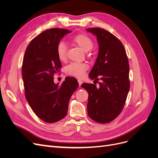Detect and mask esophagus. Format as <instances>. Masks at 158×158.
<instances>
[{
	"mask_svg": "<svg viewBox=\"0 0 158 158\" xmlns=\"http://www.w3.org/2000/svg\"><path fill=\"white\" fill-rule=\"evenodd\" d=\"M78 84H79V86H81V85H82V84L83 83L82 80L79 79V80H78Z\"/></svg>",
	"mask_w": 158,
	"mask_h": 158,
	"instance_id": "esophagus-1",
	"label": "esophagus"
}]
</instances>
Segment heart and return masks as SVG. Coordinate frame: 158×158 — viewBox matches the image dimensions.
<instances>
[{
  "label": "heart",
  "instance_id": "obj_1",
  "mask_svg": "<svg viewBox=\"0 0 158 158\" xmlns=\"http://www.w3.org/2000/svg\"><path fill=\"white\" fill-rule=\"evenodd\" d=\"M72 41L81 49L88 52L94 47V41L91 38L85 34H78L75 35ZM56 55L60 60L64 61L67 56V47L64 42H59L56 47ZM88 69L86 63H71L65 67V73L69 75L76 78H82L85 75V71Z\"/></svg>",
  "mask_w": 158,
  "mask_h": 158
}]
</instances>
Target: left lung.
<instances>
[{"mask_svg":"<svg viewBox=\"0 0 158 158\" xmlns=\"http://www.w3.org/2000/svg\"><path fill=\"white\" fill-rule=\"evenodd\" d=\"M86 30L96 35L99 44L98 58L89 76L99 86L83 84L88 92V114L94 121L107 123L121 113L130 89L128 57L121 41L109 31L99 27Z\"/></svg>","mask_w":158,"mask_h":158,"instance_id":"1","label":"left lung"}]
</instances>
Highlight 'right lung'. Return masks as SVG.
<instances>
[{
    "label": "right lung",
    "instance_id": "obj_1",
    "mask_svg": "<svg viewBox=\"0 0 158 158\" xmlns=\"http://www.w3.org/2000/svg\"><path fill=\"white\" fill-rule=\"evenodd\" d=\"M68 30L51 28L41 33L27 45L22 64L25 97L36 115L48 123L66 117L72 95L78 87L77 80L66 77L60 85L53 76L61 69L56 47Z\"/></svg>",
    "mask_w": 158,
    "mask_h": 158
}]
</instances>
